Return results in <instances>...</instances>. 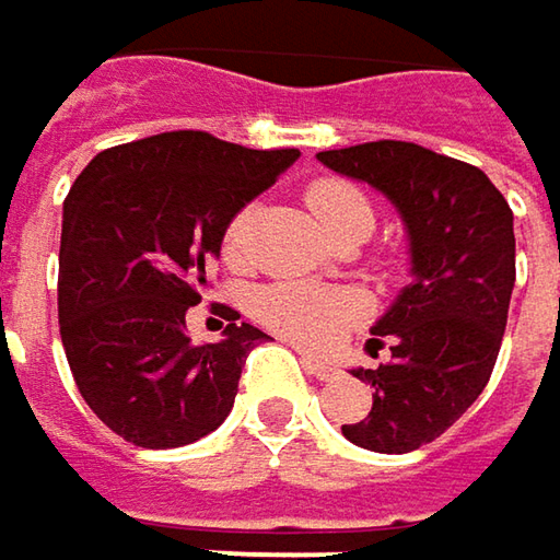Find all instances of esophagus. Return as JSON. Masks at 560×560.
<instances>
[{
	"label": "esophagus",
	"mask_w": 560,
	"mask_h": 560,
	"mask_svg": "<svg viewBox=\"0 0 560 560\" xmlns=\"http://www.w3.org/2000/svg\"><path fill=\"white\" fill-rule=\"evenodd\" d=\"M302 366H305V373L315 376V380H338V366H331V363H325V360H315V357H308V353H302Z\"/></svg>",
	"instance_id": "1"
}]
</instances>
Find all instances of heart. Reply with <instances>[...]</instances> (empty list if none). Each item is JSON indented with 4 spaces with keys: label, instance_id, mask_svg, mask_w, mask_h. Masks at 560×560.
Wrapping results in <instances>:
<instances>
[{
    "label": "heart",
    "instance_id": "heart-1",
    "mask_svg": "<svg viewBox=\"0 0 560 560\" xmlns=\"http://www.w3.org/2000/svg\"><path fill=\"white\" fill-rule=\"evenodd\" d=\"M305 203L318 225L340 238L347 232H373V203L370 197L343 178H322L305 190ZM248 225L252 210L238 213L225 229V255L232 260L245 258L248 248ZM255 315L277 331L280 338L293 340L305 350H328L343 338L350 325L363 315V305L347 290H328L312 283H273L255 296Z\"/></svg>",
    "mask_w": 560,
    "mask_h": 560
}]
</instances>
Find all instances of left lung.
<instances>
[{"label": "left lung", "mask_w": 560, "mask_h": 560, "mask_svg": "<svg viewBox=\"0 0 560 560\" xmlns=\"http://www.w3.org/2000/svg\"><path fill=\"white\" fill-rule=\"evenodd\" d=\"M398 210L411 283L370 328L366 353L392 360L350 370L373 385V408L340 433L363 450L401 456L433 443L471 408L498 363L516 283L513 213L491 178L459 159L398 140L318 152Z\"/></svg>", "instance_id": "1"}]
</instances>
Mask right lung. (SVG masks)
Instances as JSON below:
<instances>
[{
    "mask_svg": "<svg viewBox=\"0 0 560 560\" xmlns=\"http://www.w3.org/2000/svg\"><path fill=\"white\" fill-rule=\"evenodd\" d=\"M300 149H245L175 130L98 152L62 203L60 338L85 405L142 450H175L229 418L242 366L267 338L222 305L217 343L187 308L222 235Z\"/></svg>",
    "mask_w": 560,
    "mask_h": 560,
    "instance_id": "right-lung-1",
    "label": "right lung"
}]
</instances>
